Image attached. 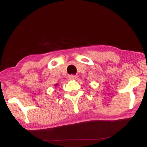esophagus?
<instances>
[{
	"label": "esophagus",
	"mask_w": 147,
	"mask_h": 147,
	"mask_svg": "<svg viewBox=\"0 0 147 147\" xmlns=\"http://www.w3.org/2000/svg\"><path fill=\"white\" fill-rule=\"evenodd\" d=\"M68 78H69V79H70V80H75V79H76V78H77V76L71 75L69 76Z\"/></svg>",
	"instance_id": "esophagus-1"
}]
</instances>
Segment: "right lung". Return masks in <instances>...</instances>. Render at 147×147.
Listing matches in <instances>:
<instances>
[{
	"label": "right lung",
	"instance_id": "add662e5",
	"mask_svg": "<svg viewBox=\"0 0 147 147\" xmlns=\"http://www.w3.org/2000/svg\"><path fill=\"white\" fill-rule=\"evenodd\" d=\"M57 85H58V84H55V86H57Z\"/></svg>",
	"mask_w": 147,
	"mask_h": 147
}]
</instances>
